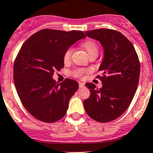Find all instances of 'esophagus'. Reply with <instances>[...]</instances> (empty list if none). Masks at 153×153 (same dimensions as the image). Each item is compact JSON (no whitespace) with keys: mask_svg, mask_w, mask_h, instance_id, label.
I'll return each instance as SVG.
<instances>
[{"mask_svg":"<svg viewBox=\"0 0 153 153\" xmlns=\"http://www.w3.org/2000/svg\"><path fill=\"white\" fill-rule=\"evenodd\" d=\"M85 86L84 83H83V82H79V88H83V86Z\"/></svg>","mask_w":153,"mask_h":153,"instance_id":"obj_1","label":"esophagus"}]
</instances>
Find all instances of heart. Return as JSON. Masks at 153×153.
<instances>
[{"mask_svg":"<svg viewBox=\"0 0 153 153\" xmlns=\"http://www.w3.org/2000/svg\"><path fill=\"white\" fill-rule=\"evenodd\" d=\"M82 47L88 53L89 56L93 54V53H98V45H97L96 42L93 41V40H86V41H85L84 43L82 44ZM72 53L73 50L71 48H69L68 50L66 51L64 55H63V60H64L65 63H69L70 62ZM85 73H86V70H85L76 69V70L73 71L72 74L76 77H81V76H83Z\"/></svg>","mask_w":153,"mask_h":153,"instance_id":"b5f03b06","label":"heart"}]
</instances>
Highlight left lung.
<instances>
[{
  "label": "left lung",
  "instance_id": "left-lung-1",
  "mask_svg": "<svg viewBox=\"0 0 153 153\" xmlns=\"http://www.w3.org/2000/svg\"><path fill=\"white\" fill-rule=\"evenodd\" d=\"M103 47V60L99 67L102 87L86 83L90 96L84 100L86 113L97 122H110L120 117L132 102L140 79V63L134 47L123 34L109 29L85 32Z\"/></svg>",
  "mask_w": 153,
  "mask_h": 153
}]
</instances>
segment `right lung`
I'll use <instances>...</instances> for the list:
<instances>
[{
    "label": "right lung",
    "mask_w": 153,
    "mask_h": 153,
    "mask_svg": "<svg viewBox=\"0 0 153 153\" xmlns=\"http://www.w3.org/2000/svg\"><path fill=\"white\" fill-rule=\"evenodd\" d=\"M85 37L79 30L44 29L23 44L13 65L14 84L25 109L37 120L53 123L67 113L79 84L71 79L59 83L53 76L64 67L66 51Z\"/></svg>",
    "instance_id": "1"
}]
</instances>
